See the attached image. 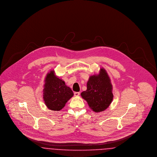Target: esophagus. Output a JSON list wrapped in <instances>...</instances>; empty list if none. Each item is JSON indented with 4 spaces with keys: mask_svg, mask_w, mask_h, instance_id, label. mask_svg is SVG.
<instances>
[{
    "mask_svg": "<svg viewBox=\"0 0 157 157\" xmlns=\"http://www.w3.org/2000/svg\"><path fill=\"white\" fill-rule=\"evenodd\" d=\"M79 94H80V93L78 92H74V95H75V97L79 96Z\"/></svg>",
    "mask_w": 157,
    "mask_h": 157,
    "instance_id": "1",
    "label": "esophagus"
}]
</instances>
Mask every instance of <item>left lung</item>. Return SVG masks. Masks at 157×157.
<instances>
[{"label":"left lung","instance_id":"1","mask_svg":"<svg viewBox=\"0 0 157 157\" xmlns=\"http://www.w3.org/2000/svg\"><path fill=\"white\" fill-rule=\"evenodd\" d=\"M81 95L95 112H102L110 105L113 98L112 85L104 68H101L97 75L90 76L87 90Z\"/></svg>","mask_w":157,"mask_h":157}]
</instances>
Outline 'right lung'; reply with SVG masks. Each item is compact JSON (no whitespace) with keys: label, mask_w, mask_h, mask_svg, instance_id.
<instances>
[{"label":"right lung","mask_w":157,"mask_h":157,"mask_svg":"<svg viewBox=\"0 0 157 157\" xmlns=\"http://www.w3.org/2000/svg\"><path fill=\"white\" fill-rule=\"evenodd\" d=\"M43 92L45 105L49 109L56 111L61 110L74 96L72 90L55 75L54 71L46 76Z\"/></svg>","instance_id":"add662e5"}]
</instances>
